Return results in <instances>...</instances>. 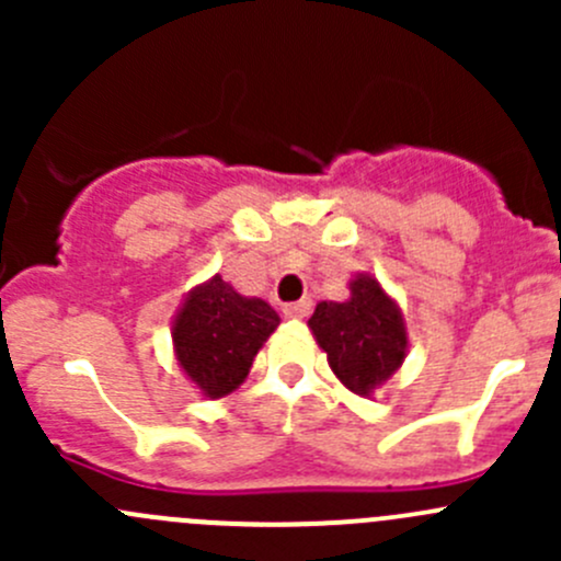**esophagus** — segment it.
I'll use <instances>...</instances> for the list:
<instances>
[{
	"label": "esophagus",
	"mask_w": 561,
	"mask_h": 561,
	"mask_svg": "<svg viewBox=\"0 0 561 561\" xmlns=\"http://www.w3.org/2000/svg\"><path fill=\"white\" fill-rule=\"evenodd\" d=\"M282 312H285V317H307L309 312H312V301H309V298H301V301H293V304H285V309H282Z\"/></svg>",
	"instance_id": "1"
}]
</instances>
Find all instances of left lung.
Returning <instances> with one entry per match:
<instances>
[{"instance_id":"left-lung-1","label":"left lung","mask_w":561,"mask_h":561,"mask_svg":"<svg viewBox=\"0 0 561 561\" xmlns=\"http://www.w3.org/2000/svg\"><path fill=\"white\" fill-rule=\"evenodd\" d=\"M309 328L328 353L333 375L358 396L382 386L404 360V322L371 276L350 285V301L317 304Z\"/></svg>"}]
</instances>
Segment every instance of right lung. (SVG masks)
<instances>
[{"label": "right lung", "instance_id": "right-lung-1", "mask_svg": "<svg viewBox=\"0 0 561 561\" xmlns=\"http://www.w3.org/2000/svg\"><path fill=\"white\" fill-rule=\"evenodd\" d=\"M279 325V314L260 298H244L214 276L186 298L175 317L173 342L190 380L211 399L244 382L265 339Z\"/></svg>", "mask_w": 561, "mask_h": 561}]
</instances>
